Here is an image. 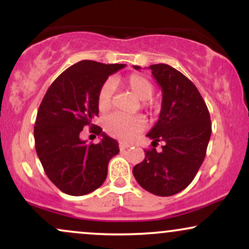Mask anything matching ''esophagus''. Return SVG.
Returning a JSON list of instances; mask_svg holds the SVG:
<instances>
[{
  "label": "esophagus",
  "instance_id": "34e87169",
  "mask_svg": "<svg viewBox=\"0 0 249 249\" xmlns=\"http://www.w3.org/2000/svg\"><path fill=\"white\" fill-rule=\"evenodd\" d=\"M130 146H132V145L128 144V142H119V148H121V150H125V148H128Z\"/></svg>",
  "mask_w": 249,
  "mask_h": 249
}]
</instances>
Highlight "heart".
<instances>
[{"label": "heart", "instance_id": "1", "mask_svg": "<svg viewBox=\"0 0 249 249\" xmlns=\"http://www.w3.org/2000/svg\"><path fill=\"white\" fill-rule=\"evenodd\" d=\"M122 84L132 92L139 101H142V107L150 111H156L158 104L151 101L154 93L153 83L141 73H131L124 79ZM113 84L111 82H105L102 85L97 95V107L101 112H107L112 107ZM145 127V119L142 116L127 117L123 115H112L105 121V128L113 137L121 139H131L142 131Z\"/></svg>", "mask_w": 249, "mask_h": 249}]
</instances>
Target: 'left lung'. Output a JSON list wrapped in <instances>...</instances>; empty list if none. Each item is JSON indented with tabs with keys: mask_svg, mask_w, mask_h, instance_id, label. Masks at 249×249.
<instances>
[{
	"mask_svg": "<svg viewBox=\"0 0 249 249\" xmlns=\"http://www.w3.org/2000/svg\"><path fill=\"white\" fill-rule=\"evenodd\" d=\"M148 69L161 88V110L147 133L152 147L145 150V159L132 172L147 192L170 196L192 182L206 156L212 124L206 103L186 76L167 64ZM158 141L164 142L160 153L154 148Z\"/></svg>",
	"mask_w": 249,
	"mask_h": 249,
	"instance_id": "8db88e82",
	"label": "left lung"
}]
</instances>
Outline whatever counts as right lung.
<instances>
[{"instance_id":"add662e5","label":"right lung","mask_w":249,"mask_h":249,"mask_svg":"<svg viewBox=\"0 0 249 249\" xmlns=\"http://www.w3.org/2000/svg\"><path fill=\"white\" fill-rule=\"evenodd\" d=\"M124 67L81 61L63 71L43 97L34 127L36 152L48 178L69 196H84L101 187L108 161L119 152L117 141L92 122L99 112V89ZM84 126L101 134L102 142L82 141L79 134Z\"/></svg>"}]
</instances>
